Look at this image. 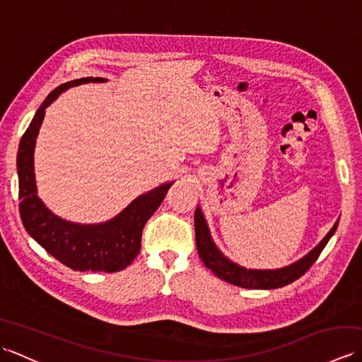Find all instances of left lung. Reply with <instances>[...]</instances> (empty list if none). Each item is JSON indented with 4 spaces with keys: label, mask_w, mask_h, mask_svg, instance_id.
I'll return each mask as SVG.
<instances>
[{
    "label": "left lung",
    "mask_w": 362,
    "mask_h": 362,
    "mask_svg": "<svg viewBox=\"0 0 362 362\" xmlns=\"http://www.w3.org/2000/svg\"><path fill=\"white\" fill-rule=\"evenodd\" d=\"M337 224H339V221H336L333 228L329 230L327 236L316 245V247L306 253L303 258L297 259L296 263L280 269H247L238 263H233L232 259H228L224 253L218 249V245L214 244L210 235V228L206 226L201 206H197L194 213L196 245L199 257L204 261V264L224 281L247 289H275L286 286V284L300 279V276L314 264V261L319 258L320 252L325 249L329 238L336 232Z\"/></svg>",
    "instance_id": "1"
}]
</instances>
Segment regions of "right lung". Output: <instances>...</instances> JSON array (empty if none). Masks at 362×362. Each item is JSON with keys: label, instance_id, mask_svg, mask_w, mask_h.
I'll use <instances>...</instances> for the list:
<instances>
[{"label": "right lung", "instance_id": "obj_1", "mask_svg": "<svg viewBox=\"0 0 362 362\" xmlns=\"http://www.w3.org/2000/svg\"><path fill=\"white\" fill-rule=\"evenodd\" d=\"M107 82L104 78H82L57 87L38 107L17 153L20 216L26 232L60 263L73 271L118 272L126 269L141 247L143 227L152 216L174 182L161 183L134 199L124 210L101 224H78L54 214L37 194L34 173L35 138L45 118L46 107L65 90L82 83Z\"/></svg>", "mask_w": 362, "mask_h": 362}]
</instances>
